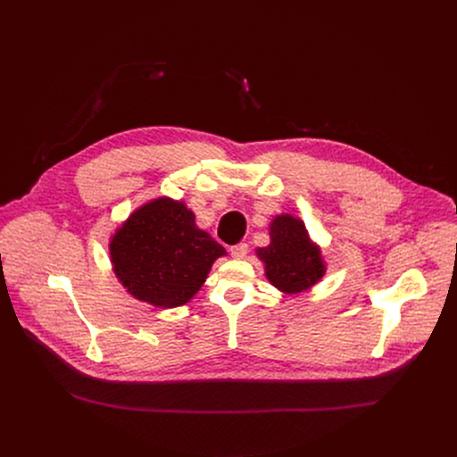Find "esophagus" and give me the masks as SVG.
Here are the masks:
<instances>
[{
	"instance_id": "esophagus-1",
	"label": "esophagus",
	"mask_w": 457,
	"mask_h": 457,
	"mask_svg": "<svg viewBox=\"0 0 457 457\" xmlns=\"http://www.w3.org/2000/svg\"><path fill=\"white\" fill-rule=\"evenodd\" d=\"M229 251H231V256H233V258H244V256L247 254V251H249V245H247L245 242H240V244L231 245Z\"/></svg>"
}]
</instances>
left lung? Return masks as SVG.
<instances>
[{
    "label": "left lung",
    "mask_w": 457,
    "mask_h": 457,
    "mask_svg": "<svg viewBox=\"0 0 457 457\" xmlns=\"http://www.w3.org/2000/svg\"><path fill=\"white\" fill-rule=\"evenodd\" d=\"M271 244L258 247L256 254L266 266L268 280L284 293L312 287L325 273L321 254L307 235L300 219L278 215L271 222Z\"/></svg>",
    "instance_id": "1"
}]
</instances>
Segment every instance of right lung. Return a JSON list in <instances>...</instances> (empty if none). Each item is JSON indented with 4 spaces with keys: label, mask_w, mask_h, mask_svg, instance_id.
Returning a JSON list of instances; mask_svg holds the SVG:
<instances>
[{
    "label": "right lung",
    "mask_w": 457,
    "mask_h": 457,
    "mask_svg": "<svg viewBox=\"0 0 457 457\" xmlns=\"http://www.w3.org/2000/svg\"><path fill=\"white\" fill-rule=\"evenodd\" d=\"M226 249L195 224L184 203L155 199L115 231L110 256L129 295L155 307H177L193 298Z\"/></svg>",
    "instance_id": "right-lung-1"
}]
</instances>
